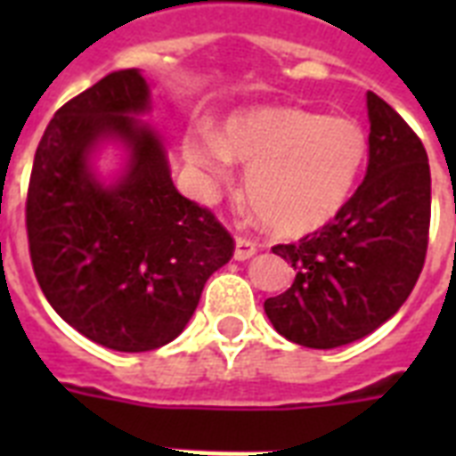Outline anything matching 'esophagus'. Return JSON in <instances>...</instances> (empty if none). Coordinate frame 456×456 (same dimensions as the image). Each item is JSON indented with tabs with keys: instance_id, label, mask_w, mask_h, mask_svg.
<instances>
[{
	"instance_id": "1",
	"label": "esophagus",
	"mask_w": 456,
	"mask_h": 456,
	"mask_svg": "<svg viewBox=\"0 0 456 456\" xmlns=\"http://www.w3.org/2000/svg\"><path fill=\"white\" fill-rule=\"evenodd\" d=\"M257 246L248 239H236L234 243V260H248L250 256H256Z\"/></svg>"
}]
</instances>
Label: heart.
<instances>
[{
	"mask_svg": "<svg viewBox=\"0 0 456 456\" xmlns=\"http://www.w3.org/2000/svg\"><path fill=\"white\" fill-rule=\"evenodd\" d=\"M208 186L227 184L232 160L248 167L246 193L279 236L326 227L353 196L367 158V134L350 116L289 106L234 113L222 132H191L182 146Z\"/></svg>",
	"mask_w": 456,
	"mask_h": 456,
	"instance_id": "obj_1",
	"label": "heart"
}]
</instances>
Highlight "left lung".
Instances as JSON below:
<instances>
[{"label": "left lung", "mask_w": 456, "mask_h": 456, "mask_svg": "<svg viewBox=\"0 0 456 456\" xmlns=\"http://www.w3.org/2000/svg\"><path fill=\"white\" fill-rule=\"evenodd\" d=\"M369 163L340 215L300 243L274 246L296 270L291 289L265 300L284 338L331 350L364 338L410 298L426 260L431 167L411 127L367 92Z\"/></svg>", "instance_id": "left-lung-1"}]
</instances>
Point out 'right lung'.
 <instances>
[{
  "label": "right lung",
  "mask_w": 456,
  "mask_h": 456,
  "mask_svg": "<svg viewBox=\"0 0 456 456\" xmlns=\"http://www.w3.org/2000/svg\"><path fill=\"white\" fill-rule=\"evenodd\" d=\"M151 87L118 70L56 110L28 186L32 270L56 314L99 346L146 353L184 331L234 241L175 189L163 137L142 118ZM121 163L106 178L98 156Z\"/></svg>",
  "instance_id": "right-lung-1"
}]
</instances>
